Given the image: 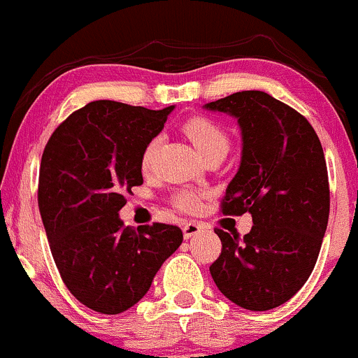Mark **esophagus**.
Here are the masks:
<instances>
[{
  "mask_svg": "<svg viewBox=\"0 0 358 358\" xmlns=\"http://www.w3.org/2000/svg\"><path fill=\"white\" fill-rule=\"evenodd\" d=\"M202 231H203V224L202 222L190 221V222L183 224V236H185L187 239L197 236V234L202 233Z\"/></svg>",
  "mask_w": 358,
  "mask_h": 358,
  "instance_id": "34e87169",
  "label": "esophagus"
}]
</instances>
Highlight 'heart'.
I'll return each mask as SVG.
<instances>
[{"mask_svg": "<svg viewBox=\"0 0 358 358\" xmlns=\"http://www.w3.org/2000/svg\"><path fill=\"white\" fill-rule=\"evenodd\" d=\"M182 131L192 141L195 149L200 152L203 159L212 155H226L229 151V137L226 131L215 120L209 117H190L183 122ZM161 144V137L155 136L144 144L141 152V168L144 171L151 170L155 164L156 155ZM206 197V192L195 190V188H178L171 194V203L176 209L187 212H195L202 207V200Z\"/></svg>", "mask_w": 358, "mask_h": 358, "instance_id": "obj_1", "label": "heart"}]
</instances>
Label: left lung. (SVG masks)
Here are the masks:
<instances>
[{
  "instance_id": "obj_1",
  "label": "left lung",
  "mask_w": 358,
  "mask_h": 358,
  "mask_svg": "<svg viewBox=\"0 0 358 358\" xmlns=\"http://www.w3.org/2000/svg\"><path fill=\"white\" fill-rule=\"evenodd\" d=\"M206 108L236 117L243 136L221 212L253 217L243 238L215 227L222 250L210 275L234 304L268 311L299 292L316 265L329 215L323 148L304 115L265 92H238Z\"/></svg>"
}]
</instances>
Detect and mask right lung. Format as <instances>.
<instances>
[{
  "mask_svg": "<svg viewBox=\"0 0 358 358\" xmlns=\"http://www.w3.org/2000/svg\"><path fill=\"white\" fill-rule=\"evenodd\" d=\"M173 107L149 110L98 100L76 110L47 141L38 210L62 282L81 304L119 314L139 302L170 255L178 226L125 227V194L143 185L141 152Z\"/></svg>",
  "mask_w": 358,
  "mask_h": 358,
  "instance_id": "add662e5",
  "label": "right lung"
}]
</instances>
